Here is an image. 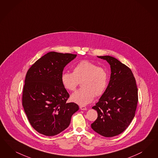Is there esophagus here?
Instances as JSON below:
<instances>
[{
	"mask_svg": "<svg viewBox=\"0 0 158 158\" xmlns=\"http://www.w3.org/2000/svg\"><path fill=\"white\" fill-rule=\"evenodd\" d=\"M80 108L81 110H86L87 109V107L84 106H80Z\"/></svg>",
	"mask_w": 158,
	"mask_h": 158,
	"instance_id": "1",
	"label": "esophagus"
}]
</instances>
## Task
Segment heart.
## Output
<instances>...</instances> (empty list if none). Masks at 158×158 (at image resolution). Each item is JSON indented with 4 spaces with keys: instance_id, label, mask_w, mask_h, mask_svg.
<instances>
[{
    "instance_id": "obj_1",
    "label": "heart",
    "mask_w": 158,
    "mask_h": 158,
    "mask_svg": "<svg viewBox=\"0 0 158 158\" xmlns=\"http://www.w3.org/2000/svg\"><path fill=\"white\" fill-rule=\"evenodd\" d=\"M63 87L68 91L76 90L80 82L82 88L71 96V100L80 105H86L94 100L95 95L101 96L106 89L108 74L102 67L95 63L82 60L73 69V73L65 72L61 77Z\"/></svg>"
}]
</instances>
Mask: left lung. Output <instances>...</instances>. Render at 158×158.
<instances>
[{"mask_svg":"<svg viewBox=\"0 0 158 158\" xmlns=\"http://www.w3.org/2000/svg\"><path fill=\"white\" fill-rule=\"evenodd\" d=\"M109 63L111 69L109 83L92 109L98 113L91 128L105 137L123 132L130 125L137 109L138 88L131 69L110 56H98Z\"/></svg>","mask_w":158,"mask_h":158,"instance_id":"obj_1","label":"left lung"}]
</instances>
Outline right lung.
<instances>
[{
	"mask_svg": "<svg viewBox=\"0 0 158 158\" xmlns=\"http://www.w3.org/2000/svg\"><path fill=\"white\" fill-rule=\"evenodd\" d=\"M77 55L51 52L41 57L27 71L22 104L32 127L46 136H53L70 125L79 107L67 103L70 97L61 83L64 67Z\"/></svg>",
	"mask_w": 158,
	"mask_h": 158,
	"instance_id": "add662e5",
	"label": "right lung"
}]
</instances>
